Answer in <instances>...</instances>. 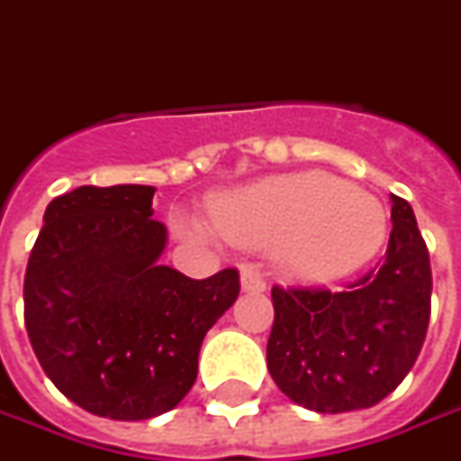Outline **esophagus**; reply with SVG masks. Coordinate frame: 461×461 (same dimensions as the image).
<instances>
[{
	"instance_id": "esophagus-1",
	"label": "esophagus",
	"mask_w": 461,
	"mask_h": 461,
	"mask_svg": "<svg viewBox=\"0 0 461 461\" xmlns=\"http://www.w3.org/2000/svg\"><path fill=\"white\" fill-rule=\"evenodd\" d=\"M242 288L247 294H262L265 291V276L255 265H242Z\"/></svg>"
}]
</instances>
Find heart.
I'll return each mask as SVG.
<instances>
[{"label":"heart","instance_id":"obj_1","mask_svg":"<svg viewBox=\"0 0 461 461\" xmlns=\"http://www.w3.org/2000/svg\"><path fill=\"white\" fill-rule=\"evenodd\" d=\"M214 224L230 242L276 249L285 273L334 280L357 270L385 240L383 203L329 173H294L252 183L214 203ZM178 227L201 234L194 219Z\"/></svg>","mask_w":461,"mask_h":461}]
</instances>
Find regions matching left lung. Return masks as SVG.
<instances>
[{"instance_id":"left-lung-1","label":"left lung","mask_w":461,"mask_h":461,"mask_svg":"<svg viewBox=\"0 0 461 461\" xmlns=\"http://www.w3.org/2000/svg\"><path fill=\"white\" fill-rule=\"evenodd\" d=\"M393 199L388 249L341 288L273 285L267 370L316 413L373 408L419 359L431 316V262L411 203Z\"/></svg>"}]
</instances>
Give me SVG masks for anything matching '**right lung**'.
Here are the masks:
<instances>
[{
	"label": "right lung",
	"mask_w": 461,
	"mask_h": 461,
	"mask_svg": "<svg viewBox=\"0 0 461 461\" xmlns=\"http://www.w3.org/2000/svg\"><path fill=\"white\" fill-rule=\"evenodd\" d=\"M152 185H81L48 203L24 273V326L45 375L94 416L142 420L196 383L206 331L240 295L237 267L194 280L160 265Z\"/></svg>",
	"instance_id": "obj_1"
}]
</instances>
